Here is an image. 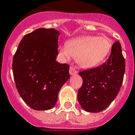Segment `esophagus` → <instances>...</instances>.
Listing matches in <instances>:
<instances>
[{"mask_svg":"<svg viewBox=\"0 0 135 135\" xmlns=\"http://www.w3.org/2000/svg\"><path fill=\"white\" fill-rule=\"evenodd\" d=\"M69 74H70V75L73 76V75H75L77 74V71L75 69H74L73 67H70V69H69Z\"/></svg>","mask_w":135,"mask_h":135,"instance_id":"34e87169","label":"esophagus"}]
</instances>
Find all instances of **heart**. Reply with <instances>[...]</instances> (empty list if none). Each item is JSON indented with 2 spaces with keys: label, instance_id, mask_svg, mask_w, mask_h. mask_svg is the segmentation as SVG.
Returning <instances> with one entry per match:
<instances>
[{
  "label": "heart",
  "instance_id": "b5f03b06",
  "mask_svg": "<svg viewBox=\"0 0 135 135\" xmlns=\"http://www.w3.org/2000/svg\"><path fill=\"white\" fill-rule=\"evenodd\" d=\"M112 49L109 39L105 36H86L70 40L66 46L59 48V54L64 60L75 58L78 64L91 69L103 62Z\"/></svg>",
  "mask_w": 135,
  "mask_h": 135
}]
</instances>
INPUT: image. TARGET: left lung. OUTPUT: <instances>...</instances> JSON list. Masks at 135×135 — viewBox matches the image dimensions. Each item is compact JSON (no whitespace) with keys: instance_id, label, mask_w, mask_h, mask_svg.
Listing matches in <instances>:
<instances>
[{"instance_id":"1","label":"left lung","mask_w":135,"mask_h":135,"mask_svg":"<svg viewBox=\"0 0 135 135\" xmlns=\"http://www.w3.org/2000/svg\"><path fill=\"white\" fill-rule=\"evenodd\" d=\"M125 61L120 43L112 45L107 61L99 67L79 72L82 86L78 91L81 107L89 112L105 109L118 94L123 81Z\"/></svg>"}]
</instances>
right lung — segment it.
<instances>
[{
    "instance_id": "1",
    "label": "right lung",
    "mask_w": 135,
    "mask_h": 135,
    "mask_svg": "<svg viewBox=\"0 0 135 135\" xmlns=\"http://www.w3.org/2000/svg\"><path fill=\"white\" fill-rule=\"evenodd\" d=\"M60 33L38 28L25 35L13 59V73L18 91L33 109H52L61 88L70 78L69 66L56 61Z\"/></svg>"
}]
</instances>
